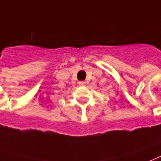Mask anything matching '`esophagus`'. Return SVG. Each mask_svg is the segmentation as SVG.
Masks as SVG:
<instances>
[{"instance_id": "34e87169", "label": "esophagus", "mask_w": 161, "mask_h": 161, "mask_svg": "<svg viewBox=\"0 0 161 161\" xmlns=\"http://www.w3.org/2000/svg\"><path fill=\"white\" fill-rule=\"evenodd\" d=\"M85 82L84 81H80V82H78V85H80V86H84L85 85Z\"/></svg>"}]
</instances>
